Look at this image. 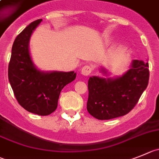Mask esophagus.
Instances as JSON below:
<instances>
[{"instance_id":"obj_1","label":"esophagus","mask_w":159,"mask_h":159,"mask_svg":"<svg viewBox=\"0 0 159 159\" xmlns=\"http://www.w3.org/2000/svg\"><path fill=\"white\" fill-rule=\"evenodd\" d=\"M92 71H93V67L91 66L86 65V66H83L81 69V75L84 76H89L92 73Z\"/></svg>"}]
</instances>
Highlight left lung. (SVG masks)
Returning <instances> with one entry per match:
<instances>
[{"label": "left lung", "mask_w": 159, "mask_h": 159, "mask_svg": "<svg viewBox=\"0 0 159 159\" xmlns=\"http://www.w3.org/2000/svg\"><path fill=\"white\" fill-rule=\"evenodd\" d=\"M148 62L133 59L129 69L115 78L90 77L87 111L99 120H109L128 114L137 103L149 81ZM100 71L108 76V71Z\"/></svg>", "instance_id": "8db88e82"}]
</instances>
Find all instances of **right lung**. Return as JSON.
<instances>
[{"label":"right lung","instance_id":"add662e5","mask_svg":"<svg viewBox=\"0 0 159 159\" xmlns=\"http://www.w3.org/2000/svg\"><path fill=\"white\" fill-rule=\"evenodd\" d=\"M41 21H34L16 37L8 65V80L19 104L30 113L45 116L56 111L60 92L76 78V73L44 71L35 66L30 52V40Z\"/></svg>","mask_w":159,"mask_h":159}]
</instances>
